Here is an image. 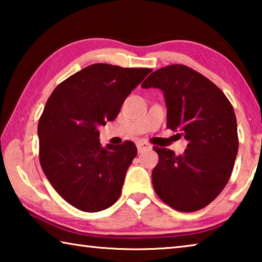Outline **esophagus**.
<instances>
[{"label":"esophagus","instance_id":"esophagus-1","mask_svg":"<svg viewBox=\"0 0 262 262\" xmlns=\"http://www.w3.org/2000/svg\"><path fill=\"white\" fill-rule=\"evenodd\" d=\"M136 147H137V150H139V152H143V151H145V150L151 149V144H149L148 142L139 141L136 143Z\"/></svg>","mask_w":262,"mask_h":262}]
</instances>
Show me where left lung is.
<instances>
[{"instance_id":"8db88e82","label":"left lung","mask_w":262,"mask_h":262,"mask_svg":"<svg viewBox=\"0 0 262 262\" xmlns=\"http://www.w3.org/2000/svg\"><path fill=\"white\" fill-rule=\"evenodd\" d=\"M142 88L161 89L167 128L188 141L179 156L154 147L158 154L151 176L155 192L176 210L202 209L219 196L232 173L239 143L232 105L219 86L184 64L156 70Z\"/></svg>"}]
</instances>
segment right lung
<instances>
[{"instance_id": "obj_1", "label": "right lung", "mask_w": 262, "mask_h": 262, "mask_svg": "<svg viewBox=\"0 0 262 262\" xmlns=\"http://www.w3.org/2000/svg\"><path fill=\"white\" fill-rule=\"evenodd\" d=\"M151 72L91 64L48 98L38 123L40 165L56 192L77 209H107L120 196L136 145L126 141L101 147L98 127L117 118L128 95Z\"/></svg>"}]
</instances>
